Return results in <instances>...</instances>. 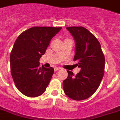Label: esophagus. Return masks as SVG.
Listing matches in <instances>:
<instances>
[{"label":"esophagus","instance_id":"esophagus-1","mask_svg":"<svg viewBox=\"0 0 120 120\" xmlns=\"http://www.w3.org/2000/svg\"><path fill=\"white\" fill-rule=\"evenodd\" d=\"M60 69H61V68H60V67H55V68H54L55 71H57L60 70Z\"/></svg>","mask_w":120,"mask_h":120}]
</instances>
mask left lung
<instances>
[{
  "label": "left lung",
  "instance_id": "left-lung-1",
  "mask_svg": "<svg viewBox=\"0 0 120 120\" xmlns=\"http://www.w3.org/2000/svg\"><path fill=\"white\" fill-rule=\"evenodd\" d=\"M76 41L74 61L81 71L76 75L67 71L68 76L63 81L65 94L75 101L89 98L98 89L104 74L105 57L95 36L82 26L66 28Z\"/></svg>",
  "mask_w": 120,
  "mask_h": 120
}]
</instances>
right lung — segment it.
Returning a JSON list of instances; mask_svg holds the SVG:
<instances>
[{
    "label": "right lung",
    "instance_id": "right-lung-1",
    "mask_svg": "<svg viewBox=\"0 0 120 120\" xmlns=\"http://www.w3.org/2000/svg\"><path fill=\"white\" fill-rule=\"evenodd\" d=\"M61 29L34 26L23 32L16 40L10 55L11 73L18 90L25 95L39 96L48 86L54 69L41 67L39 60Z\"/></svg>",
    "mask_w": 120,
    "mask_h": 120
}]
</instances>
